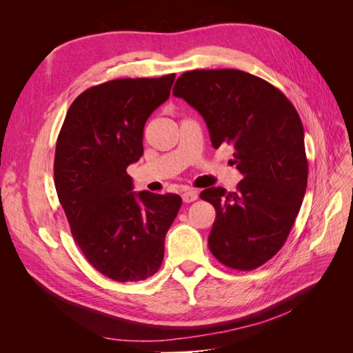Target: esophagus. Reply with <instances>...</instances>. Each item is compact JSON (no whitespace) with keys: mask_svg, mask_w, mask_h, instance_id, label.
Segmentation results:
<instances>
[{"mask_svg":"<svg viewBox=\"0 0 353 353\" xmlns=\"http://www.w3.org/2000/svg\"><path fill=\"white\" fill-rule=\"evenodd\" d=\"M197 197H199V193H197V191H194V190H187V191H184V193H183V200L185 203L194 201V200H197Z\"/></svg>","mask_w":353,"mask_h":353,"instance_id":"esophagus-1","label":"esophagus"}]
</instances>
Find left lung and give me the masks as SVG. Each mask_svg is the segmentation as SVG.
Instances as JSON below:
<instances>
[{"mask_svg":"<svg viewBox=\"0 0 353 353\" xmlns=\"http://www.w3.org/2000/svg\"><path fill=\"white\" fill-rule=\"evenodd\" d=\"M174 95L203 116L213 148H234L231 162L243 175L232 193L222 187L200 193L216 210L209 249L228 268H258L283 248L303 201L301 117L279 88L237 69L185 72Z\"/></svg>","mask_w":353,"mask_h":353,"instance_id":"1","label":"left lung"}]
</instances>
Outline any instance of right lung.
I'll list each match as a JSON object with an SVG mask.
<instances>
[{
  "instance_id": "obj_1",
  "label": "right lung",
  "mask_w": 353,
  "mask_h": 353,
  "mask_svg": "<svg viewBox=\"0 0 353 353\" xmlns=\"http://www.w3.org/2000/svg\"><path fill=\"white\" fill-rule=\"evenodd\" d=\"M174 81L170 73L95 85L72 103L57 138L54 185L72 236L95 270L119 283L157 272L183 203L178 194L135 193L126 174Z\"/></svg>"
}]
</instances>
